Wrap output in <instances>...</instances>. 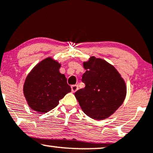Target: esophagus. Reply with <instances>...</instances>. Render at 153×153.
<instances>
[{"instance_id": "1", "label": "esophagus", "mask_w": 153, "mask_h": 153, "mask_svg": "<svg viewBox=\"0 0 153 153\" xmlns=\"http://www.w3.org/2000/svg\"><path fill=\"white\" fill-rule=\"evenodd\" d=\"M78 89V87L77 86V85H72L71 86V91H72V92H75Z\"/></svg>"}]
</instances>
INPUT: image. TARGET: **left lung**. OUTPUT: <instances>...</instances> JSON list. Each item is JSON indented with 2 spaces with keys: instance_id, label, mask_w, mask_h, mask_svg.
<instances>
[{
  "instance_id": "left-lung-1",
  "label": "left lung",
  "mask_w": 153,
  "mask_h": 153,
  "mask_svg": "<svg viewBox=\"0 0 153 153\" xmlns=\"http://www.w3.org/2000/svg\"><path fill=\"white\" fill-rule=\"evenodd\" d=\"M86 70L82 81L83 89L75 93L81 109L97 120L113 115L123 104L127 95V85L113 65L102 59L91 56L83 62Z\"/></svg>"
}]
</instances>
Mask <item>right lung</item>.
<instances>
[{"mask_svg": "<svg viewBox=\"0 0 153 153\" xmlns=\"http://www.w3.org/2000/svg\"><path fill=\"white\" fill-rule=\"evenodd\" d=\"M60 67L57 61L48 57L36 65L26 76L23 91L32 110L40 113H48L71 91L66 76L59 72Z\"/></svg>", "mask_w": 153, "mask_h": 153, "instance_id": "add662e5", "label": "right lung"}]
</instances>
